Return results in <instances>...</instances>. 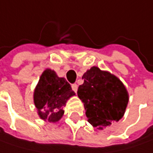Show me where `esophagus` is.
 <instances>
[{
    "label": "esophagus",
    "mask_w": 153,
    "mask_h": 153,
    "mask_svg": "<svg viewBox=\"0 0 153 153\" xmlns=\"http://www.w3.org/2000/svg\"><path fill=\"white\" fill-rule=\"evenodd\" d=\"M72 89L76 93L77 90H78V85L77 84H73L72 85Z\"/></svg>",
    "instance_id": "34e87169"
}]
</instances>
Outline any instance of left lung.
<instances>
[{"label": "left lung", "mask_w": 153, "mask_h": 153, "mask_svg": "<svg viewBox=\"0 0 153 153\" xmlns=\"http://www.w3.org/2000/svg\"><path fill=\"white\" fill-rule=\"evenodd\" d=\"M82 79L84 83L79 87L77 94L84 103L89 123L102 130L123 117L129 94L117 77L93 66Z\"/></svg>", "instance_id": "8db88e82"}]
</instances>
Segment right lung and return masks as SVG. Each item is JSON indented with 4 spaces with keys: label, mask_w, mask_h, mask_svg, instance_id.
<instances>
[{
    "label": "right lung",
    "mask_w": 153,
    "mask_h": 153,
    "mask_svg": "<svg viewBox=\"0 0 153 153\" xmlns=\"http://www.w3.org/2000/svg\"><path fill=\"white\" fill-rule=\"evenodd\" d=\"M74 95L75 93L65 78H59L53 70H45L34 91V103L39 117L51 123L59 121L64 115L63 108Z\"/></svg>",
    "instance_id": "obj_1"
}]
</instances>
